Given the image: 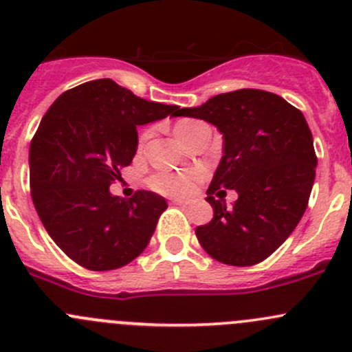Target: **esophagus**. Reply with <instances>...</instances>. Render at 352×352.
Segmentation results:
<instances>
[{
    "label": "esophagus",
    "mask_w": 352,
    "mask_h": 352,
    "mask_svg": "<svg viewBox=\"0 0 352 352\" xmlns=\"http://www.w3.org/2000/svg\"><path fill=\"white\" fill-rule=\"evenodd\" d=\"M171 203H173V205L184 206V205H190V200H183V198H173Z\"/></svg>",
    "instance_id": "1"
}]
</instances>
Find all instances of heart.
Returning a JSON list of instances; mask_svg holds the SVG:
<instances>
[{"mask_svg":"<svg viewBox=\"0 0 352 352\" xmlns=\"http://www.w3.org/2000/svg\"><path fill=\"white\" fill-rule=\"evenodd\" d=\"M200 125V122L195 120H181L175 125V135L177 140H183L195 126ZM149 133H142L140 137V142L147 139ZM205 173L201 169H193V171H183V173H173V171H162L155 173L149 177V186L154 191L162 195H168V197H183V195H190L195 190L198 181L203 179Z\"/></svg>","mask_w":352,"mask_h":352,"instance_id":"obj_1","label":"heart"}]
</instances>
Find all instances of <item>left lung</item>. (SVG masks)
Here are the masks:
<instances>
[{
    "label": "left lung",
    "instance_id": "left-lung-1",
    "mask_svg": "<svg viewBox=\"0 0 352 352\" xmlns=\"http://www.w3.org/2000/svg\"><path fill=\"white\" fill-rule=\"evenodd\" d=\"M176 117L200 118L223 135V155L206 190L213 219L195 230L201 248L229 266L270 257L298 226L314 186L317 155L303 113L274 93L237 89L181 108ZM226 189L239 195L232 209Z\"/></svg>",
    "mask_w": 352,
    "mask_h": 352
}]
</instances>
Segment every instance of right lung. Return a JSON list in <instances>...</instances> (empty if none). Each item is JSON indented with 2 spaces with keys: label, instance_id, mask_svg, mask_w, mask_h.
I'll list each match as a JSON object with an SVG mask.
<instances>
[{
  "label": "right lung",
  "instance_id": "1",
  "mask_svg": "<svg viewBox=\"0 0 352 352\" xmlns=\"http://www.w3.org/2000/svg\"><path fill=\"white\" fill-rule=\"evenodd\" d=\"M179 107L147 101L111 79L63 93L30 144V190L52 241L91 271L125 266L142 254L168 208L152 191L113 197L110 184L137 152V125L176 117Z\"/></svg>",
  "mask_w": 352,
  "mask_h": 352
}]
</instances>
